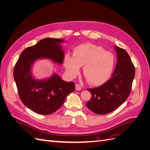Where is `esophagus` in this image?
I'll use <instances>...</instances> for the list:
<instances>
[{
  "mask_svg": "<svg viewBox=\"0 0 150 150\" xmlns=\"http://www.w3.org/2000/svg\"><path fill=\"white\" fill-rule=\"evenodd\" d=\"M75 87H76V90L77 91H80L81 89V86L78 84H76L75 85Z\"/></svg>",
  "mask_w": 150,
  "mask_h": 150,
  "instance_id": "1",
  "label": "esophagus"
}]
</instances>
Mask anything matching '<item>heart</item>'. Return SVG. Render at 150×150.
Instances as JSON below:
<instances>
[{"label":"heart","mask_w":150,"mask_h":150,"mask_svg":"<svg viewBox=\"0 0 150 150\" xmlns=\"http://www.w3.org/2000/svg\"><path fill=\"white\" fill-rule=\"evenodd\" d=\"M115 57L103 47L92 44H83L76 46L73 56L67 54L64 58V66L70 78L79 74L80 67H83V73L88 82L93 85H100L110 78Z\"/></svg>","instance_id":"heart-1"}]
</instances>
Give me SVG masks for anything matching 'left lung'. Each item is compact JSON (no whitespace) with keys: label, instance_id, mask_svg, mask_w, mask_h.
I'll use <instances>...</instances> for the list:
<instances>
[{"label":"left lung","instance_id":"obj_1","mask_svg":"<svg viewBox=\"0 0 150 150\" xmlns=\"http://www.w3.org/2000/svg\"><path fill=\"white\" fill-rule=\"evenodd\" d=\"M117 63L111 79L101 86L87 89L91 98L86 103L93 112L98 115L110 113L125 103L130 94L135 75V68L125 49L115 46Z\"/></svg>","mask_w":150,"mask_h":150}]
</instances>
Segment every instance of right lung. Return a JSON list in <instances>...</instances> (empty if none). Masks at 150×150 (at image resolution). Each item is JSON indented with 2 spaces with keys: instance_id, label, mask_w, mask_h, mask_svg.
Wrapping results in <instances>:
<instances>
[{
  "instance_id": "right-lung-1",
  "label": "right lung",
  "mask_w": 150,
  "mask_h": 150,
  "mask_svg": "<svg viewBox=\"0 0 150 150\" xmlns=\"http://www.w3.org/2000/svg\"><path fill=\"white\" fill-rule=\"evenodd\" d=\"M61 39L45 38L22 52L13 69L18 93L25 106L39 115L52 114L59 109L66 98L75 89L73 82H66L54 73L44 79H35L32 67L36 60L47 59L62 64L64 53Z\"/></svg>"
}]
</instances>
